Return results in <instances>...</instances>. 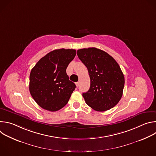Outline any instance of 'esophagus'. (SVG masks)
<instances>
[{"label": "esophagus", "mask_w": 156, "mask_h": 156, "mask_svg": "<svg viewBox=\"0 0 156 156\" xmlns=\"http://www.w3.org/2000/svg\"><path fill=\"white\" fill-rule=\"evenodd\" d=\"M75 84H76V87H78V86H79V84H80V83H79V82H76V83H75Z\"/></svg>", "instance_id": "obj_1"}]
</instances>
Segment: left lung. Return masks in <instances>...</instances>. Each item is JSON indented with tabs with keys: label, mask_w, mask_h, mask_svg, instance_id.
<instances>
[{
	"label": "left lung",
	"mask_w": 156,
	"mask_h": 156,
	"mask_svg": "<svg viewBox=\"0 0 156 156\" xmlns=\"http://www.w3.org/2000/svg\"><path fill=\"white\" fill-rule=\"evenodd\" d=\"M77 55L87 67L91 80L90 90L83 93L86 103L99 112L113 108L122 96L125 84L118 63L107 52L95 48L79 49Z\"/></svg>",
	"instance_id": "obj_1"
}]
</instances>
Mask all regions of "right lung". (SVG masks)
Wrapping results in <instances>:
<instances>
[{
  "mask_svg": "<svg viewBox=\"0 0 156 156\" xmlns=\"http://www.w3.org/2000/svg\"><path fill=\"white\" fill-rule=\"evenodd\" d=\"M75 49L54 50L41 58L32 69L30 75V92L42 108L55 112L68 103L76 88L66 73L73 60Z\"/></svg>",
  "mask_w": 156,
  "mask_h": 156,
  "instance_id": "1",
  "label": "right lung"
}]
</instances>
